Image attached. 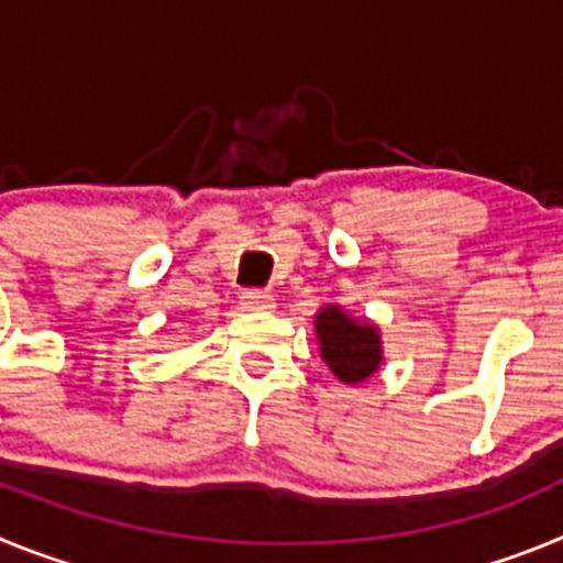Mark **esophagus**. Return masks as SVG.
I'll return each mask as SVG.
<instances>
[{"instance_id":"1","label":"esophagus","mask_w":563,"mask_h":563,"mask_svg":"<svg viewBox=\"0 0 563 563\" xmlns=\"http://www.w3.org/2000/svg\"><path fill=\"white\" fill-rule=\"evenodd\" d=\"M273 307V296L265 290H245L242 292V310L247 312H262L271 310Z\"/></svg>"}]
</instances>
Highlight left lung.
I'll return each instance as SVG.
<instances>
[{"label":"left lung","mask_w":563,"mask_h":563,"mask_svg":"<svg viewBox=\"0 0 563 563\" xmlns=\"http://www.w3.org/2000/svg\"><path fill=\"white\" fill-rule=\"evenodd\" d=\"M316 335L321 357L338 380H369L380 369V330L369 321H355L343 307L330 305L316 312Z\"/></svg>","instance_id":"obj_1"}]
</instances>
